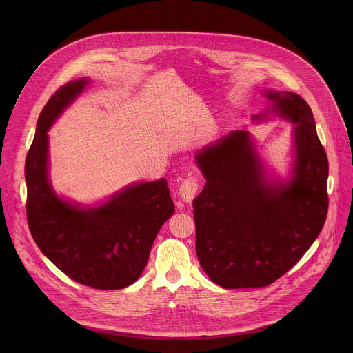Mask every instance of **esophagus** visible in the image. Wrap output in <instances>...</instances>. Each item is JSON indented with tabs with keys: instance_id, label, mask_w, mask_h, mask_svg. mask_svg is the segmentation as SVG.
<instances>
[{
	"instance_id": "esophagus-1",
	"label": "esophagus",
	"mask_w": 353,
	"mask_h": 353,
	"mask_svg": "<svg viewBox=\"0 0 353 353\" xmlns=\"http://www.w3.org/2000/svg\"><path fill=\"white\" fill-rule=\"evenodd\" d=\"M199 190V181L194 175H189L182 183L181 188L178 190L179 197L185 202H192L193 199L196 197Z\"/></svg>"
}]
</instances>
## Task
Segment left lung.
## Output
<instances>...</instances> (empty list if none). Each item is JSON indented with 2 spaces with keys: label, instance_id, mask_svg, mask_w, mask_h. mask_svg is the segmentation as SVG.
<instances>
[{
  "label": "left lung",
  "instance_id": "1",
  "mask_svg": "<svg viewBox=\"0 0 353 353\" xmlns=\"http://www.w3.org/2000/svg\"><path fill=\"white\" fill-rule=\"evenodd\" d=\"M265 95L274 112L295 123L290 181L265 176L246 130H232L196 154L206 179L193 200L196 252L209 279L227 290L274 283L310 249L327 214L329 163L310 105L288 91Z\"/></svg>",
  "mask_w": 353,
  "mask_h": 353
}]
</instances>
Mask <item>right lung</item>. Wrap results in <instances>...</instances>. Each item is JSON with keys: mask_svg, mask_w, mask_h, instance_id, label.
<instances>
[{"mask_svg": "<svg viewBox=\"0 0 353 353\" xmlns=\"http://www.w3.org/2000/svg\"><path fill=\"white\" fill-rule=\"evenodd\" d=\"M88 81L84 77L62 85L39 115L26 159L27 221L37 246L68 277L97 290H121L143 273L153 241L175 206L164 178L128 186L92 208L54 193L48 132Z\"/></svg>", "mask_w": 353, "mask_h": 353, "instance_id": "right-lung-1", "label": "right lung"}]
</instances>
